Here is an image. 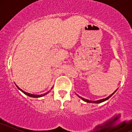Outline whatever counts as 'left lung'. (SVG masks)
<instances>
[{
    "mask_svg": "<svg viewBox=\"0 0 132 132\" xmlns=\"http://www.w3.org/2000/svg\"><path fill=\"white\" fill-rule=\"evenodd\" d=\"M117 89H117L116 90H115V91L113 92L112 94H110V95H109V96H108V97H107L104 98V99H102L97 100V101H90V100L84 99V98L82 97L79 96V95H78V94H76V95H78V96L80 98V99H81L82 100V101H84V102H87V103H94V104H99V103H102V102H104V101H107V100H108L109 99L110 97H111L112 96V95H113V94H114L115 93H116V92L117 91Z\"/></svg>",
    "mask_w": 132,
    "mask_h": 132,
    "instance_id": "1",
    "label": "left lung"
}]
</instances>
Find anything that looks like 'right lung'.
I'll list each match as a JSON object with an SVG mask.
<instances>
[{
	"label": "right lung",
	"mask_w": 132,
	"mask_h": 132,
	"mask_svg": "<svg viewBox=\"0 0 132 132\" xmlns=\"http://www.w3.org/2000/svg\"><path fill=\"white\" fill-rule=\"evenodd\" d=\"M15 85H16V84H15ZM16 87H17V88L19 89L20 90V91H22L23 93L25 94V95H28V96H29V97H34V98H38V97H43V96H44V95H46L47 94L49 93V92H50V90H49V91H48L47 92H46V93L43 94H40V95H39V94H32L28 93V92H27L24 91V90H23L22 89H21L20 88V87L17 85H16ZM52 88H53V87H52ZM52 88L51 89H51H52Z\"/></svg>",
	"instance_id": "obj_1"
}]
</instances>
